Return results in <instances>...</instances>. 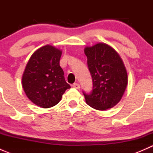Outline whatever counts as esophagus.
<instances>
[{
  "label": "esophagus",
  "instance_id": "obj_1",
  "mask_svg": "<svg viewBox=\"0 0 153 153\" xmlns=\"http://www.w3.org/2000/svg\"><path fill=\"white\" fill-rule=\"evenodd\" d=\"M72 86L73 88H75V89H79V88H80V84H78V83H75V84H72Z\"/></svg>",
  "mask_w": 153,
  "mask_h": 153
}]
</instances>
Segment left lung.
Segmentation results:
<instances>
[{"label": "left lung", "instance_id": "obj_1", "mask_svg": "<svg viewBox=\"0 0 153 153\" xmlns=\"http://www.w3.org/2000/svg\"><path fill=\"white\" fill-rule=\"evenodd\" d=\"M84 53L93 83L90 93L83 92L86 104L98 110L113 107L121 101L128 83L122 59L113 48L104 43L86 47Z\"/></svg>", "mask_w": 153, "mask_h": 153}]
</instances>
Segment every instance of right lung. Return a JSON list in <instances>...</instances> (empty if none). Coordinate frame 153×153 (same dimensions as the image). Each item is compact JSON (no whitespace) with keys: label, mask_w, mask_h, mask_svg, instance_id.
I'll return each instance as SVG.
<instances>
[{"label":"right lung","mask_w":153,"mask_h":153,"mask_svg":"<svg viewBox=\"0 0 153 153\" xmlns=\"http://www.w3.org/2000/svg\"><path fill=\"white\" fill-rule=\"evenodd\" d=\"M62 52L51 45L37 49L29 58L22 77V86L35 105L49 108L56 105L70 88L60 67Z\"/></svg>","instance_id":"right-lung-1"}]
</instances>
